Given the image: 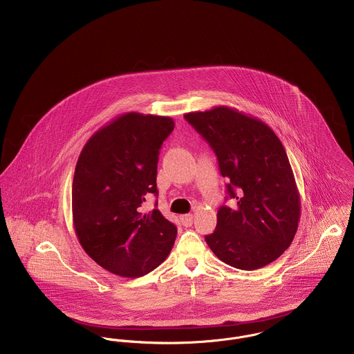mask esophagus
I'll return each mask as SVG.
<instances>
[{"instance_id": "obj_1", "label": "esophagus", "mask_w": 354, "mask_h": 354, "mask_svg": "<svg viewBox=\"0 0 354 354\" xmlns=\"http://www.w3.org/2000/svg\"><path fill=\"white\" fill-rule=\"evenodd\" d=\"M192 219H194V216H192L191 214L180 215V222H182V225L186 226V227H189V226L192 225Z\"/></svg>"}]
</instances>
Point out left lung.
<instances>
[{"instance_id": "8db88e82", "label": "left lung", "mask_w": 354, "mask_h": 354, "mask_svg": "<svg viewBox=\"0 0 354 354\" xmlns=\"http://www.w3.org/2000/svg\"><path fill=\"white\" fill-rule=\"evenodd\" d=\"M185 118L216 153L238 205L219 208L216 229L206 236L208 248L241 270L274 262L290 246L301 218L299 191L281 140L258 118L226 105Z\"/></svg>"}]
</instances>
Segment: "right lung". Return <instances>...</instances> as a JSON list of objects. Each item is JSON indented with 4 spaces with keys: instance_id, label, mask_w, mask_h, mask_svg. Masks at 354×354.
<instances>
[{
    "instance_id": "right-lung-1",
    "label": "right lung",
    "mask_w": 354,
    "mask_h": 354,
    "mask_svg": "<svg viewBox=\"0 0 354 354\" xmlns=\"http://www.w3.org/2000/svg\"><path fill=\"white\" fill-rule=\"evenodd\" d=\"M175 122L127 112L97 129L83 147L72 185V216L84 251L105 270L138 278L156 269L175 243L176 227L158 208L159 151Z\"/></svg>"
}]
</instances>
